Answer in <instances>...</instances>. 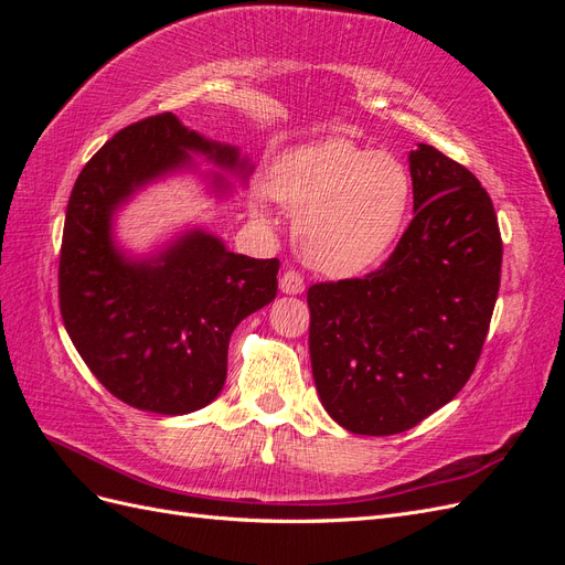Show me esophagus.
<instances>
[{
  "label": "esophagus",
  "instance_id": "obj_1",
  "mask_svg": "<svg viewBox=\"0 0 565 565\" xmlns=\"http://www.w3.org/2000/svg\"><path fill=\"white\" fill-rule=\"evenodd\" d=\"M303 278L297 270H285L280 278V292L282 295H301L303 292Z\"/></svg>",
  "mask_w": 565,
  "mask_h": 565
}]
</instances>
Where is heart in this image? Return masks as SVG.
<instances>
[{
    "instance_id": "obj_1",
    "label": "heart",
    "mask_w": 565,
    "mask_h": 565,
    "mask_svg": "<svg viewBox=\"0 0 565 565\" xmlns=\"http://www.w3.org/2000/svg\"><path fill=\"white\" fill-rule=\"evenodd\" d=\"M270 193L295 216L301 259L324 276L349 278L377 266L407 224V167L349 139L299 146L273 164Z\"/></svg>"
}]
</instances>
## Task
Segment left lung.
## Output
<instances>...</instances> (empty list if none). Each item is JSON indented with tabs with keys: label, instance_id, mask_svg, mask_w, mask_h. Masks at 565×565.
<instances>
[{
	"label": "left lung",
	"instance_id": "8db88e82",
	"mask_svg": "<svg viewBox=\"0 0 565 565\" xmlns=\"http://www.w3.org/2000/svg\"><path fill=\"white\" fill-rule=\"evenodd\" d=\"M415 218L365 278L309 287L322 407L351 434L413 429L471 377L500 289L492 200L434 146L409 150Z\"/></svg>",
	"mask_w": 565,
	"mask_h": 565
}]
</instances>
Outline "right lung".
<instances>
[{
  "mask_svg": "<svg viewBox=\"0 0 565 565\" xmlns=\"http://www.w3.org/2000/svg\"><path fill=\"white\" fill-rule=\"evenodd\" d=\"M193 156L247 181L241 150L188 129L174 113L117 131L84 164L67 200L58 299L77 353L115 398L156 415L210 405L226 382L228 341L278 295V259L231 252L204 228L160 249L131 254L115 241V216L146 185L195 169ZM216 198L221 174H204Z\"/></svg>",
  "mask_w": 565,
  "mask_h": 565,
  "instance_id": "1",
  "label": "right lung"
}]
</instances>
